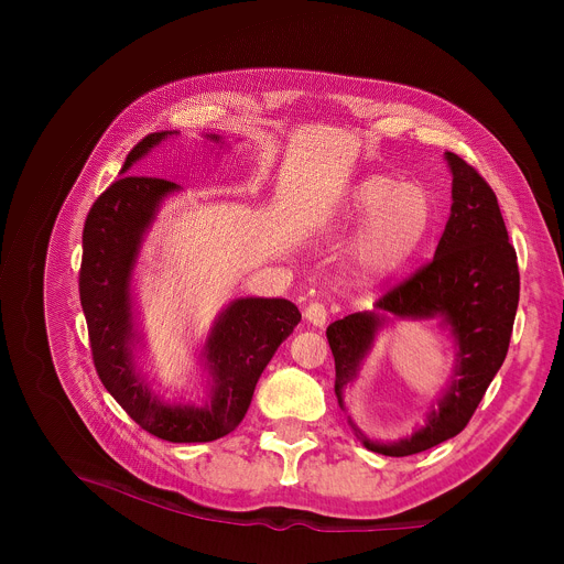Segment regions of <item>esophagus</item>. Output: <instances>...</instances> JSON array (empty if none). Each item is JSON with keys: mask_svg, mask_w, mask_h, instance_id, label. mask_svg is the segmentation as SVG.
I'll return each instance as SVG.
<instances>
[{"mask_svg": "<svg viewBox=\"0 0 564 564\" xmlns=\"http://www.w3.org/2000/svg\"><path fill=\"white\" fill-rule=\"evenodd\" d=\"M304 315H306V319L311 322V324H315V327H324V324H327V308H324V304H319V302H313V304H308L306 306V311H304Z\"/></svg>", "mask_w": 564, "mask_h": 564, "instance_id": "esophagus-1", "label": "esophagus"}]
</instances>
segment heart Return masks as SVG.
Returning <instances> with one entry per match:
<instances>
[{
  "mask_svg": "<svg viewBox=\"0 0 564 564\" xmlns=\"http://www.w3.org/2000/svg\"><path fill=\"white\" fill-rule=\"evenodd\" d=\"M349 221L367 217L351 253L361 272L387 276L416 253L434 224V200L421 183H400L393 175H366L345 198Z\"/></svg>",
  "mask_w": 564,
  "mask_h": 564,
  "instance_id": "1",
  "label": "heart"
}]
</instances>
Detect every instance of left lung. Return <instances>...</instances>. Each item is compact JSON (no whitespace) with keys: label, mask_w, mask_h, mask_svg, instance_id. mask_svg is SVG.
Masks as SVG:
<instances>
[{"label":"left lung","mask_w":564,"mask_h":564,"mask_svg":"<svg viewBox=\"0 0 564 564\" xmlns=\"http://www.w3.org/2000/svg\"><path fill=\"white\" fill-rule=\"evenodd\" d=\"M453 169V207L436 253L409 279L377 300V311L398 317L446 319L459 345V366L448 393L430 413L427 425L398 443L368 441L364 446L389 457L416 455L459 434L491 379L508 357L519 306V264L494 189L485 177L455 153H446ZM381 324L379 313H351L327 327L336 361V398L357 377Z\"/></svg>","instance_id":"left-lung-1"}]
</instances>
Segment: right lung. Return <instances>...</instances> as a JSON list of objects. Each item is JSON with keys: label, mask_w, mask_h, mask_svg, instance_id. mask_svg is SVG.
Listing matches in <instances>:
<instances>
[{"label": "right lung", "mask_w": 564, "mask_h": 564, "mask_svg": "<svg viewBox=\"0 0 564 564\" xmlns=\"http://www.w3.org/2000/svg\"><path fill=\"white\" fill-rule=\"evenodd\" d=\"M173 132L143 137L126 158V173L141 155ZM217 139V137H215ZM177 189L164 177L123 175L91 205L82 232L79 302L96 372L111 398L148 434L171 443H205L232 432L251 404L260 372L297 327L302 313L288 300H237L221 313L205 345L213 393L205 406L162 404L132 366L130 272L158 203Z\"/></svg>", "instance_id": "1"}]
</instances>
